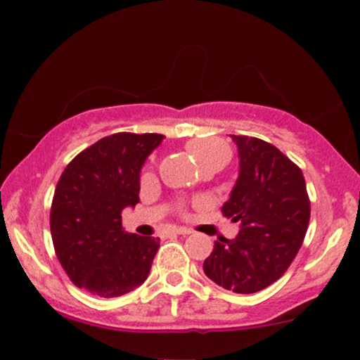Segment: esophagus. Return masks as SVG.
Instances as JSON below:
<instances>
[{"label": "esophagus", "mask_w": 360, "mask_h": 360, "mask_svg": "<svg viewBox=\"0 0 360 360\" xmlns=\"http://www.w3.org/2000/svg\"><path fill=\"white\" fill-rule=\"evenodd\" d=\"M172 233H177V235H189V233H191V230H189V229H183V226H176V229H172Z\"/></svg>", "instance_id": "obj_1"}]
</instances>
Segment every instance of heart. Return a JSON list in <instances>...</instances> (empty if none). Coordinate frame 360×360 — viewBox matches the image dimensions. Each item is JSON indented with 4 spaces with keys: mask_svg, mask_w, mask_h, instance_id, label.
<instances>
[{
    "mask_svg": "<svg viewBox=\"0 0 360 360\" xmlns=\"http://www.w3.org/2000/svg\"><path fill=\"white\" fill-rule=\"evenodd\" d=\"M188 150L191 152V155L198 162H205L206 159L210 157L218 155V154H229L226 147L223 146L221 142L213 139H198V140H191L188 142Z\"/></svg>",
    "mask_w": 360,
    "mask_h": 360,
    "instance_id": "b5f03b06",
    "label": "heart"
}]
</instances>
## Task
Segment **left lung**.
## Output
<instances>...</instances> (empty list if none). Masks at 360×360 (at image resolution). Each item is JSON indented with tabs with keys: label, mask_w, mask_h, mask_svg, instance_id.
I'll return each instance as SVG.
<instances>
[{
	"label": "left lung",
	"mask_w": 360,
	"mask_h": 360,
	"mask_svg": "<svg viewBox=\"0 0 360 360\" xmlns=\"http://www.w3.org/2000/svg\"><path fill=\"white\" fill-rule=\"evenodd\" d=\"M240 174L223 217L240 223L237 238L214 242L203 271L229 291L250 295L278 281L301 249L309 223V196L301 169L272 143L232 135Z\"/></svg>",
	"instance_id": "1"
}]
</instances>
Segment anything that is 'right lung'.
Here are the masks:
<instances>
[{
    "mask_svg": "<svg viewBox=\"0 0 360 360\" xmlns=\"http://www.w3.org/2000/svg\"><path fill=\"white\" fill-rule=\"evenodd\" d=\"M160 134L108 135L64 169L51 206V233L62 269L77 288L115 298L147 279L159 238L123 230L122 212L139 203L140 169Z\"/></svg>",
    "mask_w": 360,
    "mask_h": 360,
    "instance_id": "1",
    "label": "right lung"
}]
</instances>
